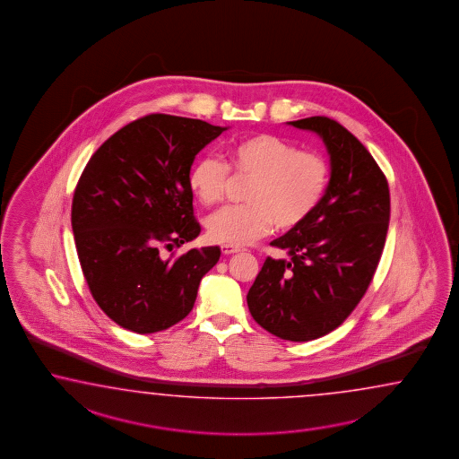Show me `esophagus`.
I'll list each match as a JSON object with an SVG mask.
<instances>
[{"label":"esophagus","mask_w":459,"mask_h":459,"mask_svg":"<svg viewBox=\"0 0 459 459\" xmlns=\"http://www.w3.org/2000/svg\"><path fill=\"white\" fill-rule=\"evenodd\" d=\"M221 250H222V254H225V255H230V254L240 252V247H238V246H229V244H222V246H221Z\"/></svg>","instance_id":"esophagus-1"}]
</instances>
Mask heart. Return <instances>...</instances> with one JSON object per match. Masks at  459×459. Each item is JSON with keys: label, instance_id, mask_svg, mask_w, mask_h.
<instances>
[{"label": "heart", "instance_id": "heart-1", "mask_svg": "<svg viewBox=\"0 0 459 459\" xmlns=\"http://www.w3.org/2000/svg\"><path fill=\"white\" fill-rule=\"evenodd\" d=\"M227 165L213 157L198 159L188 170V188L204 205L225 195L229 169L250 178L244 200L207 219V234L217 244L246 246L277 229H294L321 204L331 178L329 163L316 152H302L282 136L255 134L230 142Z\"/></svg>", "mask_w": 459, "mask_h": 459}]
</instances>
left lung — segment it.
<instances>
[{
  "label": "left lung",
  "instance_id": "1",
  "mask_svg": "<svg viewBox=\"0 0 459 459\" xmlns=\"http://www.w3.org/2000/svg\"><path fill=\"white\" fill-rule=\"evenodd\" d=\"M323 138L331 178L309 219L271 242L247 294L255 323L285 341L306 342L344 323L371 284L385 248L391 198L385 174L356 136L327 117L287 122Z\"/></svg>",
  "mask_w": 459,
  "mask_h": 459
}]
</instances>
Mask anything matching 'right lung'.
Here are the masks:
<instances>
[{
	"label": "right lung",
	"mask_w": 459,
	"mask_h": 459,
	"mask_svg": "<svg viewBox=\"0 0 459 459\" xmlns=\"http://www.w3.org/2000/svg\"><path fill=\"white\" fill-rule=\"evenodd\" d=\"M227 126L153 113L100 147L74 188L72 229L88 289L113 323L152 334L180 323L221 248L163 259L161 247L197 238L188 170Z\"/></svg>",
	"instance_id": "add662e5"
}]
</instances>
